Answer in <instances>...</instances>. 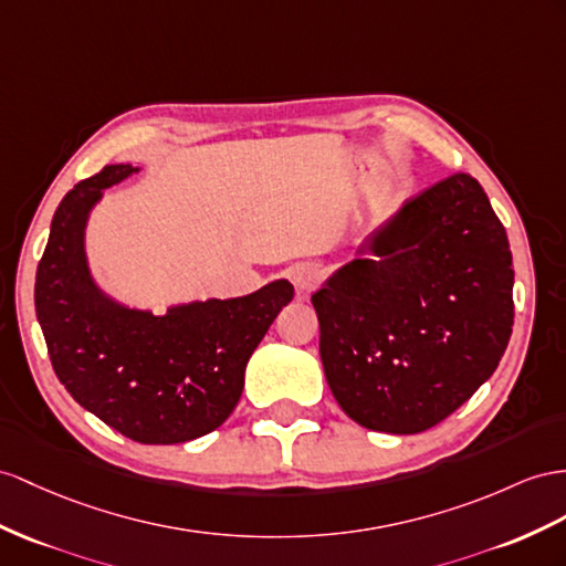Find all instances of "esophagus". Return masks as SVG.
Returning <instances> with one entry per match:
<instances>
[{
	"instance_id": "34e87169",
	"label": "esophagus",
	"mask_w": 566,
	"mask_h": 566,
	"mask_svg": "<svg viewBox=\"0 0 566 566\" xmlns=\"http://www.w3.org/2000/svg\"><path fill=\"white\" fill-rule=\"evenodd\" d=\"M292 282L296 289V296L303 298L313 292L317 282H321V268H317L315 263H301L292 270Z\"/></svg>"
}]
</instances>
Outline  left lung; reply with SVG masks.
I'll list each match as a JSON object with an SVG mask.
<instances>
[{"mask_svg": "<svg viewBox=\"0 0 566 566\" xmlns=\"http://www.w3.org/2000/svg\"><path fill=\"white\" fill-rule=\"evenodd\" d=\"M512 289L506 231L469 174L403 202L311 296L342 411L392 434L444 421L495 373Z\"/></svg>", "mask_w": 566, "mask_h": 566, "instance_id": "obj_1", "label": "left lung"}]
</instances>
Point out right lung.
Segmentation results:
<instances>
[{
    "instance_id": "add662e5",
    "label": "right lung",
    "mask_w": 566,
    "mask_h": 566,
    "mask_svg": "<svg viewBox=\"0 0 566 566\" xmlns=\"http://www.w3.org/2000/svg\"><path fill=\"white\" fill-rule=\"evenodd\" d=\"M107 165L56 208L35 274V313L56 378L85 411L143 444H179L220 428L274 317L294 298L274 280L237 298L128 306L97 284L85 229L105 188L138 174Z\"/></svg>"
}]
</instances>
